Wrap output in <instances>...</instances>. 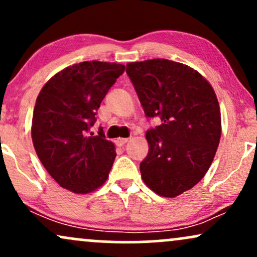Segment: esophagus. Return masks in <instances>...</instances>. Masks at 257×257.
<instances>
[{
    "instance_id": "34e87169",
    "label": "esophagus",
    "mask_w": 257,
    "mask_h": 257,
    "mask_svg": "<svg viewBox=\"0 0 257 257\" xmlns=\"http://www.w3.org/2000/svg\"><path fill=\"white\" fill-rule=\"evenodd\" d=\"M125 143H128V139H126V138H118L116 140V144L118 146H123Z\"/></svg>"
}]
</instances>
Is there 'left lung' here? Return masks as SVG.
Listing matches in <instances>:
<instances>
[{
	"label": "left lung",
	"instance_id": "8db88e82",
	"mask_svg": "<svg viewBox=\"0 0 257 257\" xmlns=\"http://www.w3.org/2000/svg\"><path fill=\"white\" fill-rule=\"evenodd\" d=\"M147 118L149 153L140 163L144 182L159 196L184 193L204 178L221 137L220 106L206 79L187 65L152 59L126 64Z\"/></svg>",
	"mask_w": 257,
	"mask_h": 257
}]
</instances>
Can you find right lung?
I'll use <instances>...</instances> for the list:
<instances>
[{"label": "right lung", "instance_id": "add662e5", "mask_svg": "<svg viewBox=\"0 0 257 257\" xmlns=\"http://www.w3.org/2000/svg\"><path fill=\"white\" fill-rule=\"evenodd\" d=\"M124 65L83 61L58 72L38 94L31 137L41 163L61 187L89 193L107 180L116 158L102 128L90 133L102 99Z\"/></svg>", "mask_w": 257, "mask_h": 257}]
</instances>
